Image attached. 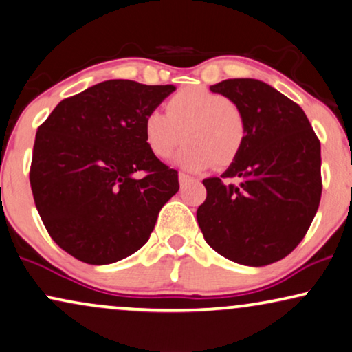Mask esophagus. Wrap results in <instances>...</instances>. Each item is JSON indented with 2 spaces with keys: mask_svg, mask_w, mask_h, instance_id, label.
Segmentation results:
<instances>
[{
  "mask_svg": "<svg viewBox=\"0 0 352 352\" xmlns=\"http://www.w3.org/2000/svg\"><path fill=\"white\" fill-rule=\"evenodd\" d=\"M192 178L190 177V175H186V174H178V182H180V185H186L188 182H191Z\"/></svg>",
  "mask_w": 352,
  "mask_h": 352,
  "instance_id": "1",
  "label": "esophagus"
}]
</instances>
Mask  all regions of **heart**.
<instances>
[{
    "label": "heart",
    "mask_w": 352,
    "mask_h": 352,
    "mask_svg": "<svg viewBox=\"0 0 352 352\" xmlns=\"http://www.w3.org/2000/svg\"><path fill=\"white\" fill-rule=\"evenodd\" d=\"M245 133L239 108L223 94L206 87L183 89L169 98L167 113L153 110L143 120V137L160 160L170 157L186 138L175 162L190 172L231 166L244 148Z\"/></svg>",
    "instance_id": "1"
}]
</instances>
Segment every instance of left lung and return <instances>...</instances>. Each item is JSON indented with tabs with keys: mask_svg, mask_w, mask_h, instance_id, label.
I'll list each match as a JSON object with an SVG mask.
<instances>
[{
	"mask_svg": "<svg viewBox=\"0 0 352 352\" xmlns=\"http://www.w3.org/2000/svg\"><path fill=\"white\" fill-rule=\"evenodd\" d=\"M210 91L239 108L247 133L239 157L221 177L202 180L207 197L197 223L225 258L255 268L271 265L300 244L319 209L320 142L305 111L270 84L236 78Z\"/></svg>",
	"mask_w": 352,
	"mask_h": 352,
	"instance_id": "obj_1",
	"label": "left lung"
}]
</instances>
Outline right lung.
<instances>
[{"instance_id":"add662e5","label":"right lung","mask_w":352,"mask_h":352,"mask_svg":"<svg viewBox=\"0 0 352 352\" xmlns=\"http://www.w3.org/2000/svg\"><path fill=\"white\" fill-rule=\"evenodd\" d=\"M174 91L110 79L62 100L38 127L30 185L49 236L67 254L110 265L150 239L180 185L148 148L143 120Z\"/></svg>"}]
</instances>
